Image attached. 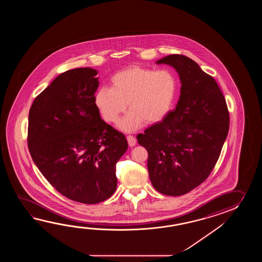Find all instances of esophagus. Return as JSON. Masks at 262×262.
<instances>
[{
    "label": "esophagus",
    "instance_id": "obj_1",
    "mask_svg": "<svg viewBox=\"0 0 262 262\" xmlns=\"http://www.w3.org/2000/svg\"><path fill=\"white\" fill-rule=\"evenodd\" d=\"M126 139H127V142H128L130 147H134V146L136 145V143H137V140H136L135 137H133V136H130V135H129V136L126 137Z\"/></svg>",
    "mask_w": 262,
    "mask_h": 262
}]
</instances>
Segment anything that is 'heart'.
Here are the masks:
<instances>
[{
	"label": "heart",
	"instance_id": "1",
	"mask_svg": "<svg viewBox=\"0 0 262 262\" xmlns=\"http://www.w3.org/2000/svg\"><path fill=\"white\" fill-rule=\"evenodd\" d=\"M112 87H101L95 95V106L106 123H117L128 104L130 112L119 122L125 132L139 129L144 121L158 122L172 106L177 82L167 70L130 67L112 78Z\"/></svg>",
	"mask_w": 262,
	"mask_h": 262
}]
</instances>
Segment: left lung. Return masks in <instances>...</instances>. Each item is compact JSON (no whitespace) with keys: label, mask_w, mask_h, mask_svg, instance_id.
<instances>
[{"label":"left lung","mask_w":262,"mask_h":262,"mask_svg":"<svg viewBox=\"0 0 262 262\" xmlns=\"http://www.w3.org/2000/svg\"><path fill=\"white\" fill-rule=\"evenodd\" d=\"M180 77L175 110L137 136L148 151L150 183L159 193L182 195L212 172L228 136L229 114L216 81L188 57L173 54L156 61Z\"/></svg>","instance_id":"1"}]
</instances>
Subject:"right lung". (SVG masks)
Returning <instances> with one entry per match:
<instances>
[{"mask_svg":"<svg viewBox=\"0 0 262 262\" xmlns=\"http://www.w3.org/2000/svg\"><path fill=\"white\" fill-rule=\"evenodd\" d=\"M97 73L84 67L59 75L29 112L34 164L61 195L84 204L113 195L116 163L128 148L124 135L105 123L95 106Z\"/></svg>","mask_w":262,"mask_h":262,"instance_id":"1","label":"right lung"}]
</instances>
